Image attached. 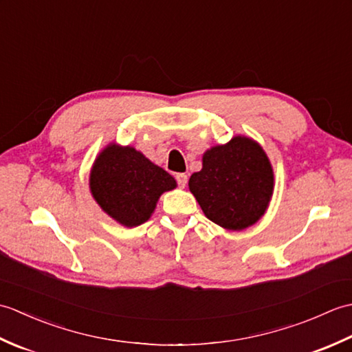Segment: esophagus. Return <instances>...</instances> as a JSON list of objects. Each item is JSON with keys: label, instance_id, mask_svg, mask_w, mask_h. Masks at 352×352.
<instances>
[{"label": "esophagus", "instance_id": "34e87169", "mask_svg": "<svg viewBox=\"0 0 352 352\" xmlns=\"http://www.w3.org/2000/svg\"><path fill=\"white\" fill-rule=\"evenodd\" d=\"M175 180H177V183H178V186H180V188H184V186L188 184V175H186V174H177L175 175Z\"/></svg>", "mask_w": 352, "mask_h": 352}]
</instances>
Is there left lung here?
Wrapping results in <instances>:
<instances>
[{"instance_id":"1","label":"left lung","mask_w":352,"mask_h":352,"mask_svg":"<svg viewBox=\"0 0 352 352\" xmlns=\"http://www.w3.org/2000/svg\"><path fill=\"white\" fill-rule=\"evenodd\" d=\"M189 189L204 214L227 230H243L265 213L272 197L274 172L256 142L237 136L204 154L203 169Z\"/></svg>"}]
</instances>
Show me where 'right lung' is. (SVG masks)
I'll use <instances>...</instances> for the list:
<instances>
[{"label":"right lung","mask_w":352,"mask_h":352,"mask_svg":"<svg viewBox=\"0 0 352 352\" xmlns=\"http://www.w3.org/2000/svg\"><path fill=\"white\" fill-rule=\"evenodd\" d=\"M175 186L174 177L131 146H107L91 172V190L96 203L125 227L148 221L159 197Z\"/></svg>","instance_id":"obj_1"}]
</instances>
